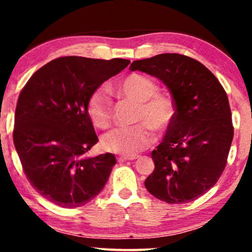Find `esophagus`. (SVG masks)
I'll return each instance as SVG.
<instances>
[{
    "instance_id": "1",
    "label": "esophagus",
    "mask_w": 252,
    "mask_h": 252,
    "mask_svg": "<svg viewBox=\"0 0 252 252\" xmlns=\"http://www.w3.org/2000/svg\"><path fill=\"white\" fill-rule=\"evenodd\" d=\"M138 156L137 155H134V156H120L118 158V161L120 162H123V161H132V160H136Z\"/></svg>"
}]
</instances>
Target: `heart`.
Listing matches in <instances>:
<instances>
[{"instance_id":"b5f03b06","label":"heart","mask_w":252,"mask_h":252,"mask_svg":"<svg viewBox=\"0 0 252 252\" xmlns=\"http://www.w3.org/2000/svg\"><path fill=\"white\" fill-rule=\"evenodd\" d=\"M121 92L137 103L134 122L129 128H116L102 137L106 152L124 156H134L154 142L153 130L161 134L172 126L176 117V104L172 96L158 92V85L152 78L140 73L126 76L120 84ZM88 114L91 122L99 129L111 124L112 109L105 90L99 89L88 100Z\"/></svg>"}]
</instances>
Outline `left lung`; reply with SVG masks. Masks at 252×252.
I'll return each instance as SVG.
<instances>
[{"label":"left lung","instance_id":"8db88e82","mask_svg":"<svg viewBox=\"0 0 252 252\" xmlns=\"http://www.w3.org/2000/svg\"><path fill=\"white\" fill-rule=\"evenodd\" d=\"M129 68L162 80L176 104L174 122L152 152L155 168L144 186L168 204L195 200L215 186L226 166L233 138L226 92L209 68L182 54L135 60Z\"/></svg>","mask_w":252,"mask_h":252}]
</instances>
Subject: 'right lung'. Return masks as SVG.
Masks as SVG:
<instances>
[{"instance_id": "add662e5", "label": "right lung", "mask_w": 252, "mask_h": 252, "mask_svg": "<svg viewBox=\"0 0 252 252\" xmlns=\"http://www.w3.org/2000/svg\"><path fill=\"white\" fill-rule=\"evenodd\" d=\"M129 60L62 57L39 68L17 99L14 146L28 181L57 206L74 209L99 194L114 154L85 158L98 142L88 100Z\"/></svg>"}]
</instances>
